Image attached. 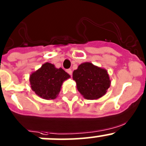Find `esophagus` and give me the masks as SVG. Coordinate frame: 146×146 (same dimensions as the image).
I'll list each match as a JSON object with an SVG mask.
<instances>
[{
	"instance_id": "esophagus-1",
	"label": "esophagus",
	"mask_w": 146,
	"mask_h": 146,
	"mask_svg": "<svg viewBox=\"0 0 146 146\" xmlns=\"http://www.w3.org/2000/svg\"><path fill=\"white\" fill-rule=\"evenodd\" d=\"M66 71H67V73H68L70 76H71V75H72V70H71V69H70V68L67 69V70H66Z\"/></svg>"
}]
</instances>
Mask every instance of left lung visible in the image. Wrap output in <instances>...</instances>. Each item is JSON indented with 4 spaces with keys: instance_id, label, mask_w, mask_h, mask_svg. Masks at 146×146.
Here are the masks:
<instances>
[{
    "instance_id": "obj_1",
    "label": "left lung",
    "mask_w": 146,
    "mask_h": 146,
    "mask_svg": "<svg viewBox=\"0 0 146 146\" xmlns=\"http://www.w3.org/2000/svg\"><path fill=\"white\" fill-rule=\"evenodd\" d=\"M78 91L88 100H94L106 94L111 86L107 70L97 67L91 63H84L73 73Z\"/></svg>"
}]
</instances>
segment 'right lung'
<instances>
[{
  "label": "right lung",
  "mask_w": 146,
  "mask_h": 146,
  "mask_svg": "<svg viewBox=\"0 0 146 146\" xmlns=\"http://www.w3.org/2000/svg\"><path fill=\"white\" fill-rule=\"evenodd\" d=\"M69 78V74L61 68H56L54 65L46 63L31 75L30 83L38 96L48 100L57 97L63 82Z\"/></svg>",
  "instance_id": "add662e5"
}]
</instances>
